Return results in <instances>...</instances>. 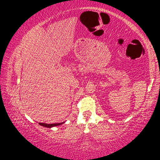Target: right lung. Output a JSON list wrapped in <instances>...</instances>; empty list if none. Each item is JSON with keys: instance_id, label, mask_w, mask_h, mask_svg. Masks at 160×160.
Instances as JSON below:
<instances>
[{"instance_id": "obj_1", "label": "right lung", "mask_w": 160, "mask_h": 160, "mask_svg": "<svg viewBox=\"0 0 160 160\" xmlns=\"http://www.w3.org/2000/svg\"><path fill=\"white\" fill-rule=\"evenodd\" d=\"M63 124V122L62 123H54V124H46V123H39V124L43 127H45V128H51L52 127H55V126H58V125H60V124Z\"/></svg>"}]
</instances>
